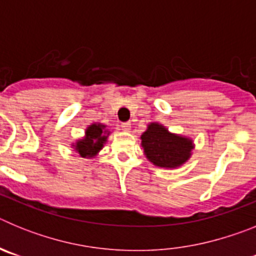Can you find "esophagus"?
<instances>
[{"label":"esophagus","mask_w":256,"mask_h":256,"mask_svg":"<svg viewBox=\"0 0 256 256\" xmlns=\"http://www.w3.org/2000/svg\"><path fill=\"white\" fill-rule=\"evenodd\" d=\"M122 130H123L124 132H130V123H123V124H122Z\"/></svg>","instance_id":"obj_1"}]
</instances>
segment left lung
I'll use <instances>...</instances> for the list:
<instances>
[{
	"label": "left lung",
	"instance_id": "obj_1",
	"mask_svg": "<svg viewBox=\"0 0 256 256\" xmlns=\"http://www.w3.org/2000/svg\"><path fill=\"white\" fill-rule=\"evenodd\" d=\"M141 146L148 162L165 169H176L188 162L195 144L186 136L169 132L162 124L150 123L141 136Z\"/></svg>",
	"mask_w": 256,
	"mask_h": 256
}]
</instances>
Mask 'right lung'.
Instances as JSON below:
<instances>
[{"label":"right lung","mask_w":256,"mask_h":256,"mask_svg":"<svg viewBox=\"0 0 256 256\" xmlns=\"http://www.w3.org/2000/svg\"><path fill=\"white\" fill-rule=\"evenodd\" d=\"M110 130L106 128L105 124L92 123L87 126L84 132V137L76 140L74 144H72V148L80 158H87L92 159L97 154L100 152L104 144L108 141V137L110 134Z\"/></svg>","instance_id":"1"}]
</instances>
